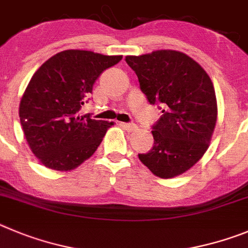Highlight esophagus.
<instances>
[{
  "label": "esophagus",
  "mask_w": 248,
  "mask_h": 248,
  "mask_svg": "<svg viewBox=\"0 0 248 248\" xmlns=\"http://www.w3.org/2000/svg\"><path fill=\"white\" fill-rule=\"evenodd\" d=\"M121 126L124 127V129H127V131H129V132H132V131H136V129H137V126H136L135 124H124V122H122Z\"/></svg>",
  "instance_id": "1"
}]
</instances>
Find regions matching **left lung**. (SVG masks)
<instances>
[{"label": "left lung", "mask_w": 248, "mask_h": 248, "mask_svg": "<svg viewBox=\"0 0 248 248\" xmlns=\"http://www.w3.org/2000/svg\"><path fill=\"white\" fill-rule=\"evenodd\" d=\"M126 63L148 101L163 106L152 131L153 148L138 158L155 177H178L195 166L210 146L217 120L213 81L199 63L178 50L127 55Z\"/></svg>", "instance_id": "obj_1"}]
</instances>
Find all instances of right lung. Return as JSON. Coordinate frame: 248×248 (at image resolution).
I'll use <instances>...</instances> for the list:
<instances>
[{"instance_id": "right-lung-1", "label": "right lung", "mask_w": 248, "mask_h": 248, "mask_svg": "<svg viewBox=\"0 0 248 248\" xmlns=\"http://www.w3.org/2000/svg\"><path fill=\"white\" fill-rule=\"evenodd\" d=\"M121 59L69 49L35 71L19 102V120L27 143L44 167L73 170L95 153L113 122L79 111L102 71Z\"/></svg>"}]
</instances>
